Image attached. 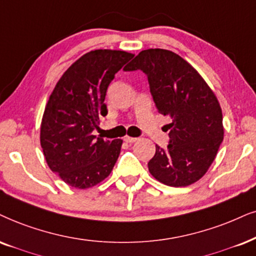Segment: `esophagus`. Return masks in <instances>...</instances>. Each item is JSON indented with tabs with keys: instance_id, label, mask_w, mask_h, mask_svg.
I'll list each match as a JSON object with an SVG mask.
<instances>
[{
	"instance_id": "1",
	"label": "esophagus",
	"mask_w": 256,
	"mask_h": 256,
	"mask_svg": "<svg viewBox=\"0 0 256 256\" xmlns=\"http://www.w3.org/2000/svg\"><path fill=\"white\" fill-rule=\"evenodd\" d=\"M138 138L136 137H130V136H125L124 137V142H126V143H134V142H137Z\"/></svg>"
}]
</instances>
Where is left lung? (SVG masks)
<instances>
[{
    "label": "left lung",
    "instance_id": "8db88e82",
    "mask_svg": "<svg viewBox=\"0 0 256 256\" xmlns=\"http://www.w3.org/2000/svg\"><path fill=\"white\" fill-rule=\"evenodd\" d=\"M146 74L158 112L169 118L166 148L156 145L148 171L169 186H186L204 176L223 140L222 110L198 72L171 50H142L124 68Z\"/></svg>",
    "mask_w": 256,
    "mask_h": 256
}]
</instances>
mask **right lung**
<instances>
[{"instance_id":"obj_1","label":"right lung","mask_w":256,"mask_h":256,"mask_svg":"<svg viewBox=\"0 0 256 256\" xmlns=\"http://www.w3.org/2000/svg\"><path fill=\"white\" fill-rule=\"evenodd\" d=\"M134 56L96 50L62 74L44 108L40 142L53 172L70 186L87 189L104 180L117 162L122 140H104L93 131L108 114L106 90L114 74Z\"/></svg>"}]
</instances>
